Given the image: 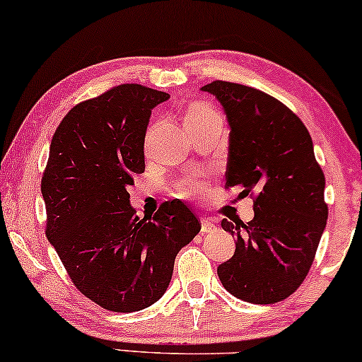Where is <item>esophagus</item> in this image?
<instances>
[{
	"instance_id": "esophagus-1",
	"label": "esophagus",
	"mask_w": 362,
	"mask_h": 362,
	"mask_svg": "<svg viewBox=\"0 0 362 362\" xmlns=\"http://www.w3.org/2000/svg\"><path fill=\"white\" fill-rule=\"evenodd\" d=\"M216 231V224L208 218L201 219V233H213Z\"/></svg>"
}]
</instances>
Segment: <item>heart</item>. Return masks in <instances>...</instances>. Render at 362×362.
Listing matches in <instances>:
<instances>
[{"instance_id": "1", "label": "heart", "mask_w": 362, "mask_h": 362, "mask_svg": "<svg viewBox=\"0 0 362 362\" xmlns=\"http://www.w3.org/2000/svg\"><path fill=\"white\" fill-rule=\"evenodd\" d=\"M182 121H185L186 129L199 128V126H206L211 123H221L218 111H216L213 106L204 105V103H194V105L187 106L185 116H182ZM154 129H156V124H153L146 133V149L151 146ZM203 192L204 182L201 181L198 176L189 175L182 177V180L176 185V194L182 196V198H199V196H203Z\"/></svg>"}]
</instances>
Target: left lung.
<instances>
[{
	"label": "left lung",
	"instance_id": "8db88e82",
	"mask_svg": "<svg viewBox=\"0 0 362 362\" xmlns=\"http://www.w3.org/2000/svg\"><path fill=\"white\" fill-rule=\"evenodd\" d=\"M229 124L226 186L255 192L250 223L223 219L236 251L218 266L224 289L252 304L283 301L309 273L327 221L326 180L313 139L289 107L259 89L213 81L201 88Z\"/></svg>",
	"mask_w": 362,
	"mask_h": 362
}]
</instances>
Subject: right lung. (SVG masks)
I'll use <instances>...</instances> for the list:
<instances>
[{
	"label": "right lung",
	"instance_id": "add662e5",
	"mask_svg": "<svg viewBox=\"0 0 362 362\" xmlns=\"http://www.w3.org/2000/svg\"><path fill=\"white\" fill-rule=\"evenodd\" d=\"M170 95L121 84L79 103L49 146L41 194L48 236L86 298L115 313H134L163 298L175 259L201 224L182 201L139 218L128 186L144 171L151 110Z\"/></svg>",
	"mask_w": 362,
	"mask_h": 362
}]
</instances>
